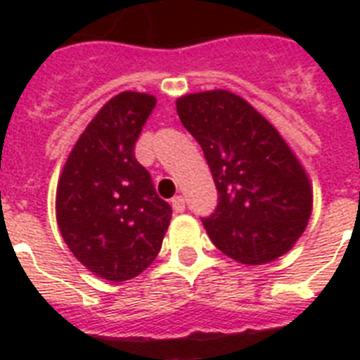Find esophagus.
<instances>
[{
    "instance_id": "esophagus-1",
    "label": "esophagus",
    "mask_w": 360,
    "mask_h": 360,
    "mask_svg": "<svg viewBox=\"0 0 360 360\" xmlns=\"http://www.w3.org/2000/svg\"><path fill=\"white\" fill-rule=\"evenodd\" d=\"M172 207H174L175 213H183V211H185V207H186L185 198H183V196L172 198Z\"/></svg>"
}]
</instances>
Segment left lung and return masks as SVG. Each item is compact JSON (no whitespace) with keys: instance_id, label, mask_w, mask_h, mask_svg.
<instances>
[{"instance_id":"1","label":"left lung","mask_w":360,"mask_h":360,"mask_svg":"<svg viewBox=\"0 0 360 360\" xmlns=\"http://www.w3.org/2000/svg\"><path fill=\"white\" fill-rule=\"evenodd\" d=\"M177 114L202 146L219 205L203 228L226 256L262 265L295 245L312 213L307 172L278 130L230 91L177 98Z\"/></svg>"}]
</instances>
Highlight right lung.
I'll return each mask as SVG.
<instances>
[{
  "label": "right lung",
  "instance_id": "1",
  "mask_svg": "<svg viewBox=\"0 0 360 360\" xmlns=\"http://www.w3.org/2000/svg\"><path fill=\"white\" fill-rule=\"evenodd\" d=\"M157 98L123 91L104 104L72 147L58 183L59 231L76 259L104 280L134 278L157 257L172 219L134 157Z\"/></svg>",
  "mask_w": 360,
  "mask_h": 360
}]
</instances>
